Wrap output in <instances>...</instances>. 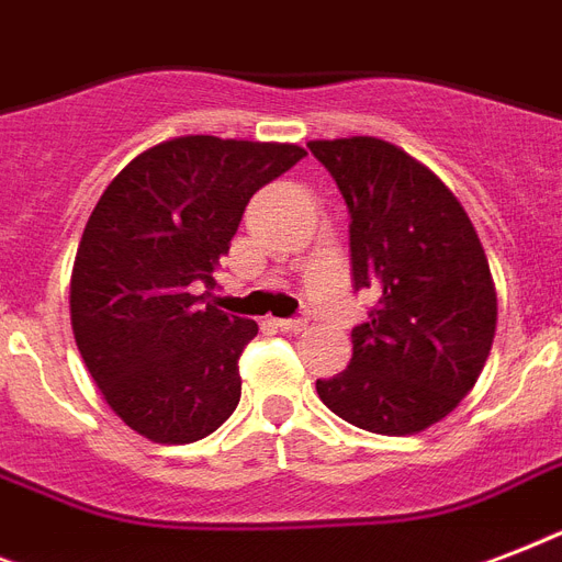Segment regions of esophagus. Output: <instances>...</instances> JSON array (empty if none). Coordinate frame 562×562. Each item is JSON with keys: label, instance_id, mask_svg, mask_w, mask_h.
Returning a JSON list of instances; mask_svg holds the SVG:
<instances>
[{"label": "esophagus", "instance_id": "34e87169", "mask_svg": "<svg viewBox=\"0 0 562 562\" xmlns=\"http://www.w3.org/2000/svg\"><path fill=\"white\" fill-rule=\"evenodd\" d=\"M277 326H280L282 333H306V326H308V321H303V317H280V321H277Z\"/></svg>", "mask_w": 562, "mask_h": 562}]
</instances>
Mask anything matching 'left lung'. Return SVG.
Here are the masks:
<instances>
[{"instance_id": "left-lung-1", "label": "left lung", "mask_w": 562, "mask_h": 562, "mask_svg": "<svg viewBox=\"0 0 562 562\" xmlns=\"http://www.w3.org/2000/svg\"><path fill=\"white\" fill-rule=\"evenodd\" d=\"M308 151L350 210L352 285L379 303L352 329V359L317 396L352 426L417 435L475 387L496 335L487 256L446 183L375 139H315Z\"/></svg>"}]
</instances>
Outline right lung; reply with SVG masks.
Instances as JSON below:
<instances>
[{
	"mask_svg": "<svg viewBox=\"0 0 562 562\" xmlns=\"http://www.w3.org/2000/svg\"><path fill=\"white\" fill-rule=\"evenodd\" d=\"M306 151L178 136L119 171L83 227L69 315L108 405L154 443H194L236 411L256 321L203 306L247 201Z\"/></svg>",
	"mask_w": 562,
	"mask_h": 562,
	"instance_id": "obj_1",
	"label": "right lung"
}]
</instances>
